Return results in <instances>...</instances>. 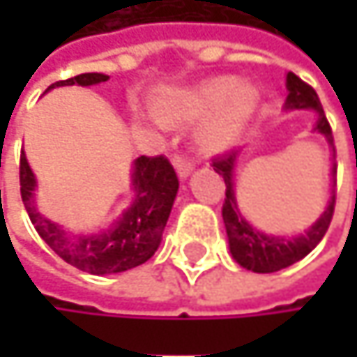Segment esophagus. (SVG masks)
Wrapping results in <instances>:
<instances>
[{
  "instance_id": "obj_1",
  "label": "esophagus",
  "mask_w": 357,
  "mask_h": 357,
  "mask_svg": "<svg viewBox=\"0 0 357 357\" xmlns=\"http://www.w3.org/2000/svg\"><path fill=\"white\" fill-rule=\"evenodd\" d=\"M174 165H176V172H178L179 179H185L190 176V172L194 169V163L185 157H174Z\"/></svg>"
}]
</instances>
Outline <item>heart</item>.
Instances as JSON below:
<instances>
[{"label": "heart", "instance_id": "heart-1", "mask_svg": "<svg viewBox=\"0 0 357 357\" xmlns=\"http://www.w3.org/2000/svg\"><path fill=\"white\" fill-rule=\"evenodd\" d=\"M258 103L254 86L244 84L238 76H219L202 82L190 93L159 101L157 111L163 121L196 119L213 115L198 132V144L206 153H219L231 146Z\"/></svg>", "mask_w": 357, "mask_h": 357}]
</instances>
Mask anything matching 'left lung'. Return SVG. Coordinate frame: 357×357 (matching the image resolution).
<instances>
[{
    "label": "left lung",
    "mask_w": 357,
    "mask_h": 357,
    "mask_svg": "<svg viewBox=\"0 0 357 357\" xmlns=\"http://www.w3.org/2000/svg\"><path fill=\"white\" fill-rule=\"evenodd\" d=\"M287 99H285V109H314L319 119L314 126V132L322 134L333 151V159H335V144H333V132L331 126L326 121V115L322 111L321 101L317 91L306 84L302 78H298L294 72H287ZM240 159L238 151H231L223 157H217L213 161V167L219 176H223L225 181V202H223V223H225V231H227V240H229V252L234 256V260L248 268L252 273H275L281 268L291 266L294 262L302 260L304 256H308L312 250L317 248V244L321 242L331 225L333 219V211H335V192L328 200L326 211L317 219L314 225H310L304 234L300 236H268L262 234L258 229H254L248 221L242 217L238 202H236V192H234V172H236V163ZM333 178L337 174V167L333 165L331 169Z\"/></svg>",
    "instance_id": "1"
}]
</instances>
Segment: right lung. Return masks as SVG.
<instances>
[{
    "label": "right lung",
    "mask_w": 357,
    "mask_h": 357,
    "mask_svg": "<svg viewBox=\"0 0 357 357\" xmlns=\"http://www.w3.org/2000/svg\"><path fill=\"white\" fill-rule=\"evenodd\" d=\"M109 80L105 74L89 72L68 80L51 84L55 86H93ZM179 181L172 163L159 157H138L132 167V204L103 231L74 234L47 217L36 208V179L26 155H20V194L24 208L35 225L36 234L68 264L91 273V275H113L144 264L161 244L163 229L167 225Z\"/></svg>",
    "instance_id": "add662e5"
}]
</instances>
